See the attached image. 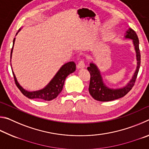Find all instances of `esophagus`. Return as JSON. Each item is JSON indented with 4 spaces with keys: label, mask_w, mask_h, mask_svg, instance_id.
Wrapping results in <instances>:
<instances>
[{
    "label": "esophagus",
    "mask_w": 149,
    "mask_h": 149,
    "mask_svg": "<svg viewBox=\"0 0 149 149\" xmlns=\"http://www.w3.org/2000/svg\"><path fill=\"white\" fill-rule=\"evenodd\" d=\"M85 67V65L84 60H81V61H79V62L78 63V64L77 65V68L78 69L84 68Z\"/></svg>",
    "instance_id": "34e87169"
}]
</instances>
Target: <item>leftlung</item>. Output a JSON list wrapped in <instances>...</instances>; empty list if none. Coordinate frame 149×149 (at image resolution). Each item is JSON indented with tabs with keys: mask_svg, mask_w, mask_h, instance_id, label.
Instances as JSON below:
<instances>
[{
	"mask_svg": "<svg viewBox=\"0 0 149 149\" xmlns=\"http://www.w3.org/2000/svg\"><path fill=\"white\" fill-rule=\"evenodd\" d=\"M124 37L125 39H132L135 48L136 59L137 62V68H136L134 74L132 79L125 86L118 88V89H112L107 86L104 83L101 74L97 65L93 62L90 63V66L87 68L88 71L89 72L91 75L89 91L90 95L95 100L101 102H107L120 99L124 97L134 85L141 64V54L139 47V42L138 37L135 31L131 28H129L127 31H126Z\"/></svg>",
	"mask_w": 149,
	"mask_h": 149,
	"instance_id": "obj_1",
	"label": "left lung"
}]
</instances>
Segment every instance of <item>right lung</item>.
Returning a JSON list of instances; mask_svg holds the SVG:
<instances>
[{"mask_svg":"<svg viewBox=\"0 0 149 149\" xmlns=\"http://www.w3.org/2000/svg\"><path fill=\"white\" fill-rule=\"evenodd\" d=\"M20 30H21V28L18 30V31H17L16 35L18 33V32ZM15 39H16V38L14 39L13 46H12V49L11 50L10 62L12 58V51H13L14 45L15 42ZM75 66H76V65H75L74 62H69L65 63V64H64L61 68H60V70L56 74V75L54 76V77L50 80V81L43 88V89L38 91H29L24 89V88L19 85L18 81H17L14 72H12V73H13V75L16 86L20 90V91L22 93V94L26 96V97L31 99H35L38 100H48V101H49V100H53L55 98H56L57 96L62 91L65 78H66L68 75H69L70 74H72V73L75 71Z\"/></svg>","mask_w":149,"mask_h":149,"instance_id":"add662e5","label":"right lung"}]
</instances>
